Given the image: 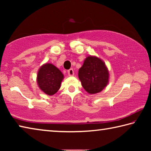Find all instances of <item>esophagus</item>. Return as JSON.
<instances>
[{"label":"esophagus","instance_id":"1","mask_svg":"<svg viewBox=\"0 0 151 151\" xmlns=\"http://www.w3.org/2000/svg\"><path fill=\"white\" fill-rule=\"evenodd\" d=\"M68 75H69V76L74 75V70H73V68H70V69L68 70Z\"/></svg>","mask_w":151,"mask_h":151}]
</instances>
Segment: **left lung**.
<instances>
[{
	"label": "left lung",
	"instance_id": "1",
	"mask_svg": "<svg viewBox=\"0 0 151 151\" xmlns=\"http://www.w3.org/2000/svg\"><path fill=\"white\" fill-rule=\"evenodd\" d=\"M78 77L86 92L95 94L103 91L108 84L109 71L99 58L88 57L78 70Z\"/></svg>",
	"mask_w": 151,
	"mask_h": 151
}]
</instances>
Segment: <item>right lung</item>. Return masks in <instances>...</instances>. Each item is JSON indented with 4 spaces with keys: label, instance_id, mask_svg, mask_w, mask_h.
Masks as SVG:
<instances>
[{
    "label": "right lung",
    "instance_id": "obj_1",
    "mask_svg": "<svg viewBox=\"0 0 151 151\" xmlns=\"http://www.w3.org/2000/svg\"><path fill=\"white\" fill-rule=\"evenodd\" d=\"M64 76L58 68L52 64H45L40 68L37 75V83L40 88L52 95L59 90Z\"/></svg>",
    "mask_w": 151,
    "mask_h": 151
}]
</instances>
